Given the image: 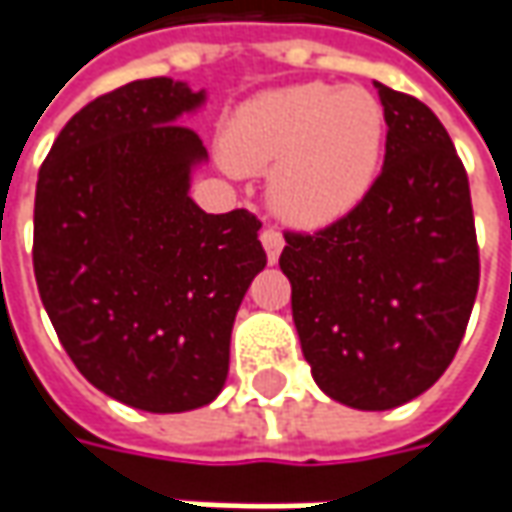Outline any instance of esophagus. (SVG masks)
Instances as JSON below:
<instances>
[{
    "mask_svg": "<svg viewBox=\"0 0 512 512\" xmlns=\"http://www.w3.org/2000/svg\"><path fill=\"white\" fill-rule=\"evenodd\" d=\"M262 245H265L270 265H273V262H279V253H282V247H285L282 230H276V227H265V230H262Z\"/></svg>",
    "mask_w": 512,
    "mask_h": 512,
    "instance_id": "34e87169",
    "label": "esophagus"
}]
</instances>
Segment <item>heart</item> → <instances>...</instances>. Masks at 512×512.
<instances>
[{
	"label": "heart",
	"instance_id": "1",
	"mask_svg": "<svg viewBox=\"0 0 512 512\" xmlns=\"http://www.w3.org/2000/svg\"><path fill=\"white\" fill-rule=\"evenodd\" d=\"M384 116L362 88L322 82L267 90L227 122L222 153L270 176V202L296 225H327L362 202L382 156Z\"/></svg>",
	"mask_w": 512,
	"mask_h": 512
}]
</instances>
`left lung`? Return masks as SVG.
Returning a JSON list of instances; mask_svg holds the SVG:
<instances>
[{"instance_id": "8db88e82", "label": "left lung", "mask_w": 512, "mask_h": 512, "mask_svg": "<svg viewBox=\"0 0 512 512\" xmlns=\"http://www.w3.org/2000/svg\"><path fill=\"white\" fill-rule=\"evenodd\" d=\"M382 173L313 233L285 230L279 267L310 373L330 399L390 410L439 382L479 290L470 182L439 116L379 85Z\"/></svg>"}]
</instances>
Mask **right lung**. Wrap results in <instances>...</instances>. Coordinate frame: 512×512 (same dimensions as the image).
<instances>
[{"label":"right lung","mask_w":512,"mask_h":512,"mask_svg":"<svg viewBox=\"0 0 512 512\" xmlns=\"http://www.w3.org/2000/svg\"><path fill=\"white\" fill-rule=\"evenodd\" d=\"M202 99L168 76L96 96L36 182L33 273L56 336L93 387L148 413L219 396L236 310L267 265L250 210L213 216L187 196L207 150L176 119Z\"/></svg>","instance_id":"obj_1"}]
</instances>
